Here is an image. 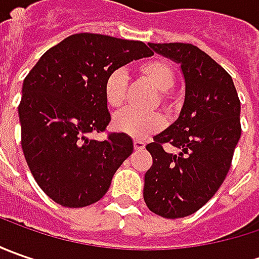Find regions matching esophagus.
<instances>
[{"mask_svg":"<svg viewBox=\"0 0 259 259\" xmlns=\"http://www.w3.org/2000/svg\"><path fill=\"white\" fill-rule=\"evenodd\" d=\"M145 147V143L143 140H134V148L135 150H143Z\"/></svg>","mask_w":259,"mask_h":259,"instance_id":"esophagus-1","label":"esophagus"}]
</instances>
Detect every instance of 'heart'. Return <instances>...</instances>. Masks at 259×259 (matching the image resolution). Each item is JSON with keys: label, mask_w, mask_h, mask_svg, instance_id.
Listing matches in <instances>:
<instances>
[{"label": "heart", "mask_w": 259, "mask_h": 259, "mask_svg": "<svg viewBox=\"0 0 259 259\" xmlns=\"http://www.w3.org/2000/svg\"><path fill=\"white\" fill-rule=\"evenodd\" d=\"M138 73L145 80L158 89V99L164 108H170V94L168 91L173 88L176 75L171 66L164 60L153 59L147 60L138 66ZM126 88H128V76L122 69H116L111 72L105 79L104 96L108 106L119 109L122 108L126 99ZM165 119L160 112H135L126 109L118 114L114 119L115 130L122 134L130 135L133 138H147L164 128Z\"/></svg>", "instance_id": "b5f03b06"}]
</instances>
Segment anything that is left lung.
Listing matches in <instances>:
<instances>
[{"instance_id": "obj_1", "label": "left lung", "mask_w": 259, "mask_h": 259, "mask_svg": "<svg viewBox=\"0 0 259 259\" xmlns=\"http://www.w3.org/2000/svg\"><path fill=\"white\" fill-rule=\"evenodd\" d=\"M182 66L184 104L177 121L147 144L153 165L144 177V200L151 212L177 219L197 212L218 192L241 138V102L231 75L189 43H150ZM168 144L179 150L167 153Z\"/></svg>"}]
</instances>
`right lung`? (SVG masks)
Returning a JSON list of instances; mask_svg holds the SVG:
<instances>
[{
    "mask_svg": "<svg viewBox=\"0 0 259 259\" xmlns=\"http://www.w3.org/2000/svg\"><path fill=\"white\" fill-rule=\"evenodd\" d=\"M153 55L143 41L79 33L49 49L25 76L18 105L21 147L37 184L65 207L101 200L134 144L122 133L91 140L111 122L104 96L111 72Z\"/></svg>",
    "mask_w": 259,
    "mask_h": 259,
    "instance_id": "add662e5",
    "label": "right lung"
}]
</instances>
